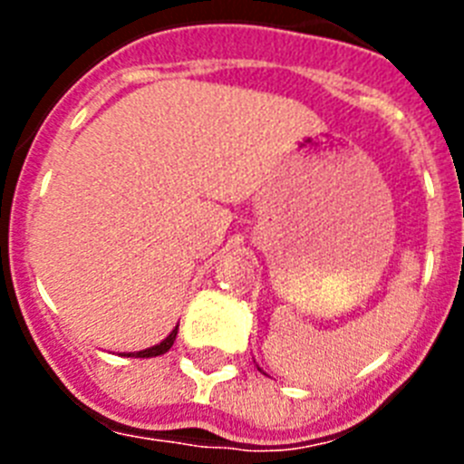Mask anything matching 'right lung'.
<instances>
[{
  "label": "right lung",
  "instance_id": "right-lung-1",
  "mask_svg": "<svg viewBox=\"0 0 464 464\" xmlns=\"http://www.w3.org/2000/svg\"><path fill=\"white\" fill-rule=\"evenodd\" d=\"M176 332H179V325H176L174 330H171L169 337H167L165 342H160L158 346H150V348H146V351H139V353H127V355H137V358H155V355L167 353V351H169V348L174 346V342H176Z\"/></svg>",
  "mask_w": 464,
  "mask_h": 464
}]
</instances>
